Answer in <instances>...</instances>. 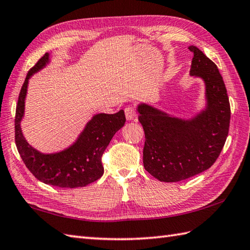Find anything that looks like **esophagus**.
I'll use <instances>...</instances> for the list:
<instances>
[{"instance_id": "esophagus-1", "label": "esophagus", "mask_w": 250, "mask_h": 250, "mask_svg": "<svg viewBox=\"0 0 250 250\" xmlns=\"http://www.w3.org/2000/svg\"><path fill=\"white\" fill-rule=\"evenodd\" d=\"M125 113L126 120H136L137 119L136 110L134 107H132V106H128V107H125Z\"/></svg>"}]
</instances>
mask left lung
Listing matches in <instances>:
<instances>
[{"instance_id": "1", "label": "left lung", "mask_w": 250, "mask_h": 250, "mask_svg": "<svg viewBox=\"0 0 250 250\" xmlns=\"http://www.w3.org/2000/svg\"><path fill=\"white\" fill-rule=\"evenodd\" d=\"M190 75L205 83L206 106L191 119L173 117L151 105L137 106L145 132L143 163L146 171L164 183H176L209 168L225 146L230 125V102L218 67L198 47Z\"/></svg>"}]
</instances>
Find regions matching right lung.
<instances>
[{"label": "right lung", "mask_w": 250, "mask_h": 250, "mask_svg": "<svg viewBox=\"0 0 250 250\" xmlns=\"http://www.w3.org/2000/svg\"><path fill=\"white\" fill-rule=\"evenodd\" d=\"M49 63V54L37 61L28 72L20 90L15 117V142L25 167L42 183L61 188L84 187L98 180L104 173L103 152L118 130L125 125L124 110L116 114H98L92 117L78 139L66 149L43 153L29 145L21 131L24 101L30 77Z\"/></svg>", "instance_id": "obj_1"}]
</instances>
